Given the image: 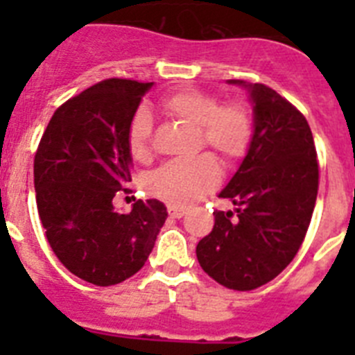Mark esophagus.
<instances>
[{
	"mask_svg": "<svg viewBox=\"0 0 355 355\" xmlns=\"http://www.w3.org/2000/svg\"><path fill=\"white\" fill-rule=\"evenodd\" d=\"M184 213H187V209L178 208V206H168V215L172 218H181V216H184Z\"/></svg>",
	"mask_w": 355,
	"mask_h": 355,
	"instance_id": "esophagus-1",
	"label": "esophagus"
}]
</instances>
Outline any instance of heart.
Here are the masks:
<instances>
[{"label": "heart", "instance_id": "heart-1", "mask_svg": "<svg viewBox=\"0 0 355 355\" xmlns=\"http://www.w3.org/2000/svg\"><path fill=\"white\" fill-rule=\"evenodd\" d=\"M162 110L168 117L197 126L200 142L211 147L224 162H236L252 142V119L241 105H224L215 96L199 90H178L162 99ZM153 121L146 110L131 119L128 131L130 153L137 159L150 156ZM220 171L209 155L172 159L153 172L149 190L174 206H190L216 187Z\"/></svg>", "mask_w": 355, "mask_h": 355}]
</instances>
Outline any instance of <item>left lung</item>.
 Instances as JSON below:
<instances>
[{
	"label": "left lung",
	"mask_w": 355,
	"mask_h": 355,
	"mask_svg": "<svg viewBox=\"0 0 355 355\" xmlns=\"http://www.w3.org/2000/svg\"><path fill=\"white\" fill-rule=\"evenodd\" d=\"M252 105V142L218 193L236 208L215 211L211 233L197 243L202 270L231 290H254L299 252L318 193V162L306 117L270 87L227 80Z\"/></svg>",
	"instance_id": "obj_1"
}]
</instances>
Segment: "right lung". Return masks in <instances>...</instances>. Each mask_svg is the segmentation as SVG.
<instances>
[{
	"label": "right lung",
	"instance_id": "add662e5",
	"mask_svg": "<svg viewBox=\"0 0 355 355\" xmlns=\"http://www.w3.org/2000/svg\"><path fill=\"white\" fill-rule=\"evenodd\" d=\"M155 83L105 80L53 114L33 163L37 209L49 245L71 274L96 286L126 281L155 247L167 208L137 200L114 208L131 181V119Z\"/></svg>",
	"mask_w": 355,
	"mask_h": 355
}]
</instances>
